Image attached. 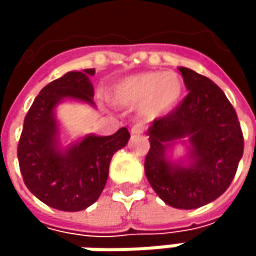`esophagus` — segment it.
<instances>
[{
  "mask_svg": "<svg viewBox=\"0 0 256 256\" xmlns=\"http://www.w3.org/2000/svg\"><path fill=\"white\" fill-rule=\"evenodd\" d=\"M144 130H145L144 124L136 123V124H133V126H132V128H130V133H132V134H140V133H144Z\"/></svg>",
  "mask_w": 256,
  "mask_h": 256,
  "instance_id": "obj_1",
  "label": "esophagus"
}]
</instances>
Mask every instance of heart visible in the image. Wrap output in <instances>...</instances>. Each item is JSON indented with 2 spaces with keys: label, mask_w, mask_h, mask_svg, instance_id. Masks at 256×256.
Masks as SVG:
<instances>
[{
  "label": "heart",
  "mask_w": 256,
  "mask_h": 256,
  "mask_svg": "<svg viewBox=\"0 0 256 256\" xmlns=\"http://www.w3.org/2000/svg\"><path fill=\"white\" fill-rule=\"evenodd\" d=\"M184 92V84L175 72H140L123 78L111 88L110 98L123 108H140L145 117L158 118L169 114Z\"/></svg>",
  "instance_id": "1"
}]
</instances>
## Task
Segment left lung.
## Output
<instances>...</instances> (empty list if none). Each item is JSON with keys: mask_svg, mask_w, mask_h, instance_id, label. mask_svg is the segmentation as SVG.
Segmentation results:
<instances>
[{"mask_svg": "<svg viewBox=\"0 0 256 256\" xmlns=\"http://www.w3.org/2000/svg\"><path fill=\"white\" fill-rule=\"evenodd\" d=\"M188 94L148 128L145 175L157 196L172 208L197 209L230 186L243 156V133L224 92L208 77L179 68ZM192 144L188 164H172L167 148L178 138Z\"/></svg>", "mask_w": 256, "mask_h": 256, "instance_id": "8db88e82", "label": "left lung"}]
</instances>
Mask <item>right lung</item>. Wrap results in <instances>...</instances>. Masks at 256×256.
Returning a JSON list of instances; mask_svg holds the SVG:
<instances>
[{
  "instance_id": "right-lung-1",
  "label": "right lung",
  "mask_w": 256,
  "mask_h": 256,
  "mask_svg": "<svg viewBox=\"0 0 256 256\" xmlns=\"http://www.w3.org/2000/svg\"><path fill=\"white\" fill-rule=\"evenodd\" d=\"M94 70L72 71L47 84L30 105L18 145L19 168L28 190L47 206L78 212L93 204L108 179L112 156L126 146L130 133L88 134L68 150H59L54 108L64 99L94 105L90 77Z\"/></svg>"
}]
</instances>
